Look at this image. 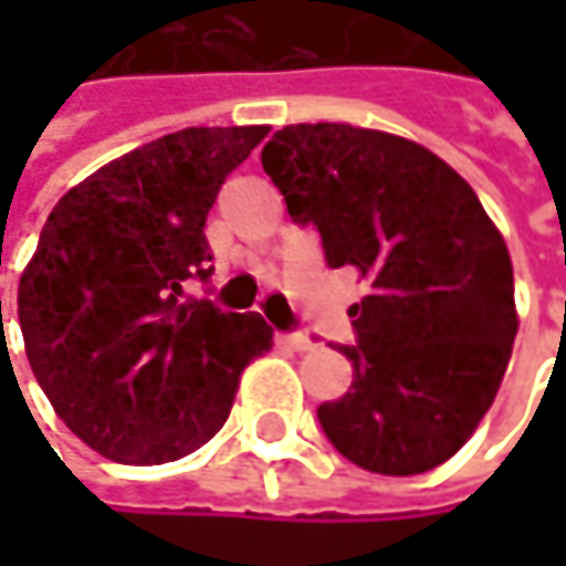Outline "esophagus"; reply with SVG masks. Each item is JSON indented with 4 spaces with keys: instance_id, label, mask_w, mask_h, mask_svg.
I'll use <instances>...</instances> for the list:
<instances>
[{
    "instance_id": "34e87169",
    "label": "esophagus",
    "mask_w": 566,
    "mask_h": 566,
    "mask_svg": "<svg viewBox=\"0 0 566 566\" xmlns=\"http://www.w3.org/2000/svg\"><path fill=\"white\" fill-rule=\"evenodd\" d=\"M279 344L291 347V350H311V347H317V344H314V337H307L304 331H287V334H279Z\"/></svg>"
}]
</instances>
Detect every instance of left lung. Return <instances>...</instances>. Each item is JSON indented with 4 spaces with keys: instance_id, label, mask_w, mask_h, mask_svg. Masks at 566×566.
Listing matches in <instances>:
<instances>
[{
    "instance_id": "obj_1",
    "label": "left lung",
    "mask_w": 566,
    "mask_h": 566,
    "mask_svg": "<svg viewBox=\"0 0 566 566\" xmlns=\"http://www.w3.org/2000/svg\"><path fill=\"white\" fill-rule=\"evenodd\" d=\"M262 167L324 262L354 269L370 294L350 307L354 367L321 402L331 446L380 475H419L452 459L502 387L517 334L509 245L475 189L446 160L394 134L291 124Z\"/></svg>"
}]
</instances>
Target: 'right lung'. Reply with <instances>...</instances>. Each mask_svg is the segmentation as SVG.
Segmentation results:
<instances>
[{
	"instance_id": "1",
	"label": "right lung",
	"mask_w": 566,
	"mask_h": 566,
	"mask_svg": "<svg viewBox=\"0 0 566 566\" xmlns=\"http://www.w3.org/2000/svg\"><path fill=\"white\" fill-rule=\"evenodd\" d=\"M269 127H186L91 172L52 209L19 282L39 387L94 452L164 465L229 419L272 327L182 282H209L206 216Z\"/></svg>"
}]
</instances>
